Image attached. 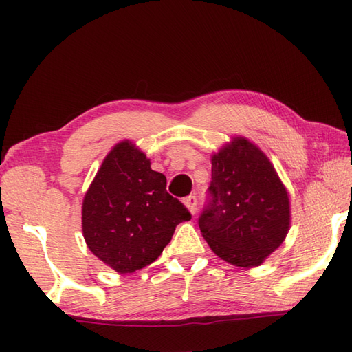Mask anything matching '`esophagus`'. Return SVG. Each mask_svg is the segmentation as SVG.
<instances>
[{
	"instance_id": "1",
	"label": "esophagus",
	"mask_w": 352,
	"mask_h": 352,
	"mask_svg": "<svg viewBox=\"0 0 352 352\" xmlns=\"http://www.w3.org/2000/svg\"><path fill=\"white\" fill-rule=\"evenodd\" d=\"M184 204L188 206V208H189L192 214H195V212H197V206H198V199H197V197H195V195H190V197L186 198V199H184Z\"/></svg>"
}]
</instances>
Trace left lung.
<instances>
[{
  "mask_svg": "<svg viewBox=\"0 0 352 352\" xmlns=\"http://www.w3.org/2000/svg\"><path fill=\"white\" fill-rule=\"evenodd\" d=\"M289 222L287 192L256 145L236 139L212 157L198 226L216 256L236 266H258L283 243Z\"/></svg>",
  "mask_w": 352,
  "mask_h": 352,
  "instance_id": "obj_1",
  "label": "left lung"
}]
</instances>
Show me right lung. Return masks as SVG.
Wrapping results in <instances>:
<instances>
[{
  "mask_svg": "<svg viewBox=\"0 0 352 352\" xmlns=\"http://www.w3.org/2000/svg\"><path fill=\"white\" fill-rule=\"evenodd\" d=\"M192 218L169 195L166 177L131 142L118 144L104 159L83 201V234L96 257L129 274L160 256L175 227Z\"/></svg>",
  "mask_w": 352,
  "mask_h": 352,
  "instance_id": "right-lung-1",
  "label": "right lung"
}]
</instances>
